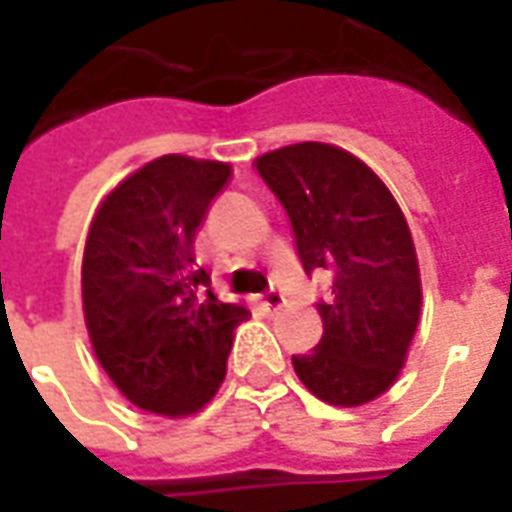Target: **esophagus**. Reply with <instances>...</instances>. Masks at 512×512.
Segmentation results:
<instances>
[{
  "label": "esophagus",
  "mask_w": 512,
  "mask_h": 512,
  "mask_svg": "<svg viewBox=\"0 0 512 512\" xmlns=\"http://www.w3.org/2000/svg\"><path fill=\"white\" fill-rule=\"evenodd\" d=\"M263 304H266L268 310H279L282 304H285V296H282V290L277 285H271V288L263 293Z\"/></svg>",
  "instance_id": "obj_1"
}]
</instances>
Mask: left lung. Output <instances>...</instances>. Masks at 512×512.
Returning <instances> with one entry per match:
<instances>
[{"mask_svg":"<svg viewBox=\"0 0 512 512\" xmlns=\"http://www.w3.org/2000/svg\"><path fill=\"white\" fill-rule=\"evenodd\" d=\"M288 213L307 274L321 271V343L293 356L312 395L362 406L400 376L417 332L419 266L400 205L365 161L343 147L299 142L255 161Z\"/></svg>","mask_w":512,"mask_h":512,"instance_id":"obj_1","label":"left lung"}]
</instances>
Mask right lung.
Here are the masks:
<instances>
[{"label": "right lung", "mask_w": 512, "mask_h": 512, "mask_svg": "<svg viewBox=\"0 0 512 512\" xmlns=\"http://www.w3.org/2000/svg\"><path fill=\"white\" fill-rule=\"evenodd\" d=\"M230 164L161 156L128 175L95 213L82 260L90 343L134 406L189 417L227 373L246 307L213 296L194 235Z\"/></svg>", "instance_id": "add662e5"}]
</instances>
